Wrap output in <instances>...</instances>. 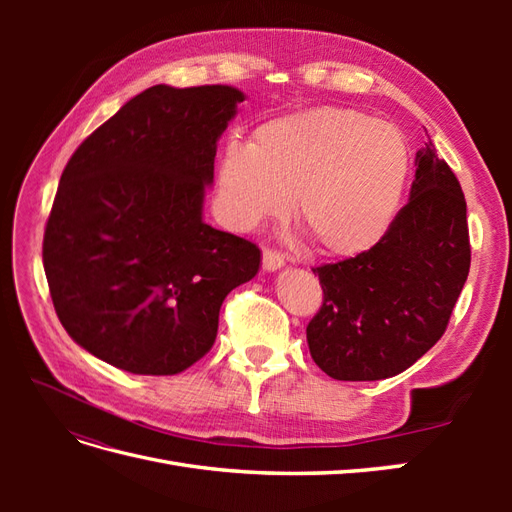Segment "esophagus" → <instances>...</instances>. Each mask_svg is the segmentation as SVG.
Wrapping results in <instances>:
<instances>
[{"label":"esophagus","mask_w":512,"mask_h":512,"mask_svg":"<svg viewBox=\"0 0 512 512\" xmlns=\"http://www.w3.org/2000/svg\"><path fill=\"white\" fill-rule=\"evenodd\" d=\"M282 267H284V256L280 252H273V250L262 252V269L271 273Z\"/></svg>","instance_id":"34e87169"}]
</instances>
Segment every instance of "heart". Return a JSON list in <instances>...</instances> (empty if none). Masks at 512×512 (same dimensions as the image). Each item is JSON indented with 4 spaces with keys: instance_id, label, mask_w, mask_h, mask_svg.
I'll return each mask as SVG.
<instances>
[{
    "instance_id": "b5f03b06",
    "label": "heart",
    "mask_w": 512,
    "mask_h": 512,
    "mask_svg": "<svg viewBox=\"0 0 512 512\" xmlns=\"http://www.w3.org/2000/svg\"><path fill=\"white\" fill-rule=\"evenodd\" d=\"M410 170V145L391 123L314 106L258 123L247 145H226L213 203L228 228L252 232L286 215L294 196V220L318 250L352 258L389 235Z\"/></svg>"
}]
</instances>
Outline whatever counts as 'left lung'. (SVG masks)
<instances>
[{"mask_svg": "<svg viewBox=\"0 0 512 512\" xmlns=\"http://www.w3.org/2000/svg\"><path fill=\"white\" fill-rule=\"evenodd\" d=\"M408 205L376 247L312 269L324 292L307 324L314 363L335 380L401 374L444 335L470 273L466 198L431 141L416 151Z\"/></svg>", "mask_w": 512, "mask_h": 512, "instance_id": "1", "label": "left lung"}]
</instances>
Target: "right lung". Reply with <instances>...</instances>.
<instances>
[{"label": "right lung", "mask_w": 512, "mask_h": 512, "mask_svg": "<svg viewBox=\"0 0 512 512\" xmlns=\"http://www.w3.org/2000/svg\"><path fill=\"white\" fill-rule=\"evenodd\" d=\"M243 91L145 89L72 153L42 260L59 322L89 354L175 376L211 350L226 294L260 250L203 222L218 141Z\"/></svg>", "instance_id": "1"}]
</instances>
